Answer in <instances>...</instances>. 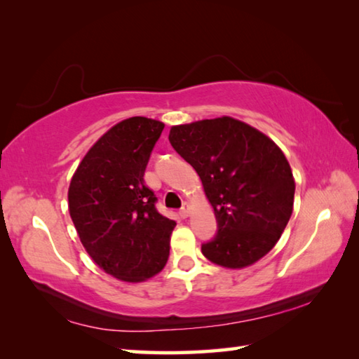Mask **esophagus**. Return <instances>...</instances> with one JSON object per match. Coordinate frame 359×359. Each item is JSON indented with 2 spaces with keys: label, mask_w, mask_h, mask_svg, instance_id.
<instances>
[{
  "label": "esophagus",
  "mask_w": 359,
  "mask_h": 359,
  "mask_svg": "<svg viewBox=\"0 0 359 359\" xmlns=\"http://www.w3.org/2000/svg\"><path fill=\"white\" fill-rule=\"evenodd\" d=\"M190 212H191V208H190V204H188V203H185V204H184V208H182V209H180V212H179V214H180V217H182V218H187L188 215H190Z\"/></svg>",
  "instance_id": "esophagus-1"
}]
</instances>
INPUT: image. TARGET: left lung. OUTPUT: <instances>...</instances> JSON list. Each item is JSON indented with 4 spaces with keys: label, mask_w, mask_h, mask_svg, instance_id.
Wrapping results in <instances>:
<instances>
[{
    "label": "left lung",
    "mask_w": 359,
    "mask_h": 359,
    "mask_svg": "<svg viewBox=\"0 0 359 359\" xmlns=\"http://www.w3.org/2000/svg\"><path fill=\"white\" fill-rule=\"evenodd\" d=\"M174 150L194 168L218 233L201 252L228 269L252 266L280 239L293 212L294 177L280 147L233 117L175 125Z\"/></svg>",
    "instance_id": "8db88e82"
}]
</instances>
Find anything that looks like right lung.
I'll return each mask as SVG.
<instances>
[{"instance_id": "obj_1", "label": "right lung", "mask_w": 359, "mask_h": 359, "mask_svg": "<svg viewBox=\"0 0 359 359\" xmlns=\"http://www.w3.org/2000/svg\"><path fill=\"white\" fill-rule=\"evenodd\" d=\"M165 123L130 117L107 130L83 156L68 190L69 215L82 245L106 274L137 283L169 257L175 222L155 209L144 172Z\"/></svg>"}]
</instances>
